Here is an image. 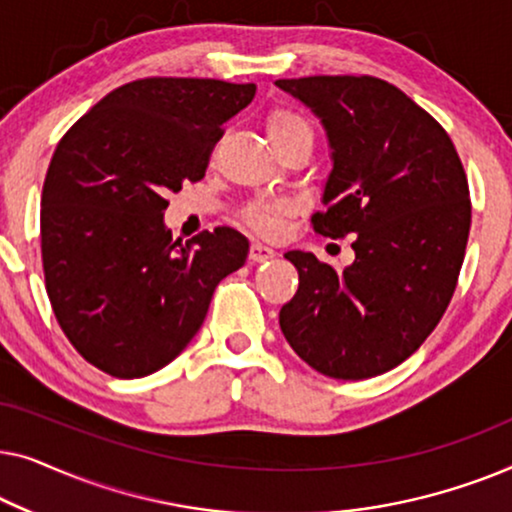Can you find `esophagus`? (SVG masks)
<instances>
[{
    "mask_svg": "<svg viewBox=\"0 0 512 512\" xmlns=\"http://www.w3.org/2000/svg\"><path fill=\"white\" fill-rule=\"evenodd\" d=\"M275 256H277L275 251H272L270 247H265V244H261V242H254V244H251V249H249V261L251 263L272 261V258H275Z\"/></svg>",
    "mask_w": 512,
    "mask_h": 512,
    "instance_id": "esophagus-1",
    "label": "esophagus"
}]
</instances>
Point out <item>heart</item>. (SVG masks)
Returning a JSON list of instances; mask_svg holds the SVG:
<instances>
[{
	"instance_id": "b5f03b06",
	"label": "heart",
	"mask_w": 512,
	"mask_h": 512,
	"mask_svg": "<svg viewBox=\"0 0 512 512\" xmlns=\"http://www.w3.org/2000/svg\"><path fill=\"white\" fill-rule=\"evenodd\" d=\"M265 130H268V137L272 144H282L286 139L298 137V135H312L310 123L291 109L270 111L268 121H265ZM289 212H291V205L286 200L258 198L244 207L242 219L247 221V226L254 228L256 233L277 235L279 230H282L284 216Z\"/></svg>"
}]
</instances>
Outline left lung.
I'll list each match as a JSON object with an SVG mask.
<instances>
[{
	"instance_id": "obj_1",
	"label": "left lung",
	"mask_w": 512,
	"mask_h": 512,
	"mask_svg": "<svg viewBox=\"0 0 512 512\" xmlns=\"http://www.w3.org/2000/svg\"><path fill=\"white\" fill-rule=\"evenodd\" d=\"M277 86L324 123L333 170L314 233L354 235L345 270L284 254L298 291L279 326L300 359L335 380H366L415 354L457 289L471 195L452 139L429 111L375 76H305Z\"/></svg>"
}]
</instances>
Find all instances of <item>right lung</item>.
Segmentation results:
<instances>
[{
	"label": "right lung",
	"mask_w": 512,
	"mask_h": 512,
	"mask_svg": "<svg viewBox=\"0 0 512 512\" xmlns=\"http://www.w3.org/2000/svg\"><path fill=\"white\" fill-rule=\"evenodd\" d=\"M254 83L151 76L102 97L60 139L41 193V261L55 319L88 363L132 380L200 331L247 237L221 226L174 242L167 193L205 177Z\"/></svg>",
	"instance_id": "1"
}]
</instances>
